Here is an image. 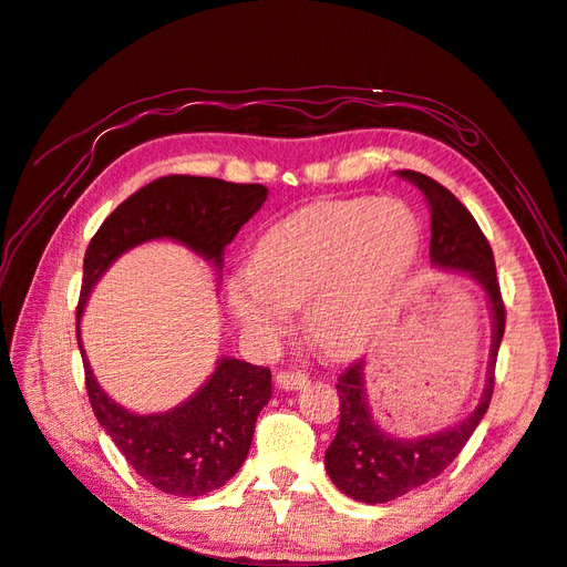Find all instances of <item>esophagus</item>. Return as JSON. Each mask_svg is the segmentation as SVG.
Instances as JSON below:
<instances>
[{"mask_svg":"<svg viewBox=\"0 0 567 567\" xmlns=\"http://www.w3.org/2000/svg\"><path fill=\"white\" fill-rule=\"evenodd\" d=\"M276 382H279V388L284 390H298L308 384V375L301 370H281L279 375H276Z\"/></svg>","mask_w":567,"mask_h":567,"instance_id":"34e87169","label":"esophagus"}]
</instances>
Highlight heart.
<instances>
[{"mask_svg":"<svg viewBox=\"0 0 567 567\" xmlns=\"http://www.w3.org/2000/svg\"><path fill=\"white\" fill-rule=\"evenodd\" d=\"M420 241V224L400 199L316 202L264 231L251 279L237 284L231 306L244 323L274 336L291 306L308 301L313 343L330 358L355 355L408 284Z\"/></svg>","mask_w":567,"mask_h":567,"instance_id":"heart-1","label":"heart"}]
</instances>
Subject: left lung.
I'll return each instance as SVG.
<instances>
[{"label":"left lung","instance_id":"left-lung-1","mask_svg":"<svg viewBox=\"0 0 567 567\" xmlns=\"http://www.w3.org/2000/svg\"><path fill=\"white\" fill-rule=\"evenodd\" d=\"M400 175L412 179L430 202L432 261L444 266V269L472 274L486 291L491 313H494V346H491L486 392L472 416H466L454 430L422 436V440H394V436L378 430L368 410L365 390H362L365 388L362 384L365 362L355 360L340 372L336 382L340 422L336 440L330 442L326 452V468L346 496L362 501V504H388L392 498L404 496L408 491L440 476L462 454L468 436L484 420L491 404L496 355L506 330V306L501 298L494 251H491V244L484 231L478 229L472 212L436 179L414 173V169H402Z\"/></svg>","mask_w":567,"mask_h":567}]
</instances>
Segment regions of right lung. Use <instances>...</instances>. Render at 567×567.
<instances>
[{
    "instance_id": "1",
    "label": "right lung",
    "mask_w": 567,
    "mask_h": 567,
    "mask_svg": "<svg viewBox=\"0 0 567 567\" xmlns=\"http://www.w3.org/2000/svg\"><path fill=\"white\" fill-rule=\"evenodd\" d=\"M266 197L269 189L264 185H237L217 177L153 179L121 202L93 234L83 256L76 318L83 313L91 286L135 244L167 237L221 266L224 247L259 212ZM83 370L91 408L125 462L163 494L183 498L205 496L239 472L249 454L256 416L271 400L269 368L227 358L219 360L215 375L185 404L143 416L105 398L85 355Z\"/></svg>"
}]
</instances>
